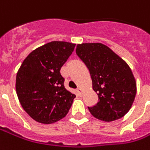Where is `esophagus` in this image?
Returning <instances> with one entry per match:
<instances>
[{
	"instance_id": "obj_1",
	"label": "esophagus",
	"mask_w": 150,
	"mask_h": 150,
	"mask_svg": "<svg viewBox=\"0 0 150 150\" xmlns=\"http://www.w3.org/2000/svg\"><path fill=\"white\" fill-rule=\"evenodd\" d=\"M76 91H77V93H78L79 96H81V95H82V91H81V89H80L79 88H78L76 89Z\"/></svg>"
}]
</instances>
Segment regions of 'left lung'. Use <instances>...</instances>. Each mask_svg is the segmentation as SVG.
Segmentation results:
<instances>
[{"label": "left lung", "instance_id": "8db88e82", "mask_svg": "<svg viewBox=\"0 0 150 150\" xmlns=\"http://www.w3.org/2000/svg\"><path fill=\"white\" fill-rule=\"evenodd\" d=\"M76 54L86 65L98 96L96 105L88 108L95 118L111 122L123 117L133 103L137 83L124 61L100 43L76 46Z\"/></svg>", "mask_w": 150, "mask_h": 150}]
</instances>
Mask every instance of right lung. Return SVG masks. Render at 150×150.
<instances>
[{"label":"right lung","mask_w":150,"mask_h":150,"mask_svg":"<svg viewBox=\"0 0 150 150\" xmlns=\"http://www.w3.org/2000/svg\"><path fill=\"white\" fill-rule=\"evenodd\" d=\"M75 44L52 41L33 50L21 65L16 77V92L23 110L32 119L50 124L67 115L75 94L65 88L62 67Z\"/></svg>","instance_id":"add662e5"}]
</instances>
